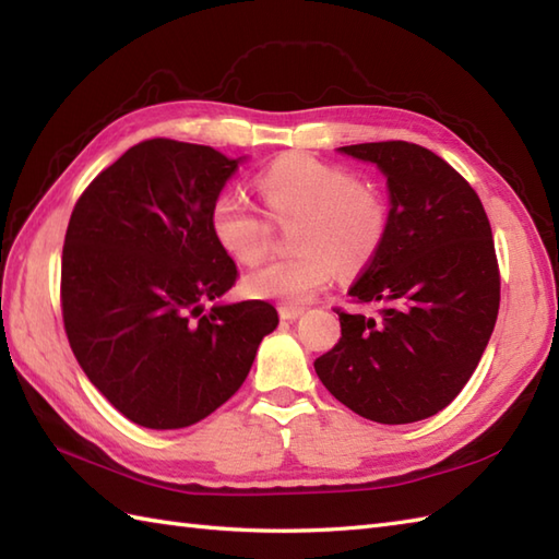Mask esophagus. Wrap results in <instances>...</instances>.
<instances>
[{"label":"esophagus","instance_id":"esophagus-1","mask_svg":"<svg viewBox=\"0 0 559 559\" xmlns=\"http://www.w3.org/2000/svg\"><path fill=\"white\" fill-rule=\"evenodd\" d=\"M302 312H305L302 307H286V305L278 307V314L281 319H286V322H293V319H298Z\"/></svg>","mask_w":559,"mask_h":559}]
</instances>
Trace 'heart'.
<instances>
[{
	"label": "heart",
	"instance_id": "b5f03b06",
	"mask_svg": "<svg viewBox=\"0 0 559 559\" xmlns=\"http://www.w3.org/2000/svg\"><path fill=\"white\" fill-rule=\"evenodd\" d=\"M257 185L276 221H293V254L266 261L245 276L259 300L302 305L341 273H358L379 254L389 233V204L374 185L307 153H288L259 173ZM225 254L254 264L269 247V223L240 189H223L209 213Z\"/></svg>",
	"mask_w": 559,
	"mask_h": 559
}]
</instances>
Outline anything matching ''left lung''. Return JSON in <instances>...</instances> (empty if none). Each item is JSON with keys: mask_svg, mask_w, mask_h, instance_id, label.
I'll use <instances>...</instances> for the list:
<instances>
[{"mask_svg": "<svg viewBox=\"0 0 559 559\" xmlns=\"http://www.w3.org/2000/svg\"><path fill=\"white\" fill-rule=\"evenodd\" d=\"M374 163L389 187V233L353 283L377 317L341 319L317 377L367 420L406 425L447 408L466 386L500 310L490 221L478 194L432 151L408 141L341 146Z\"/></svg>", "mask_w": 559, "mask_h": 559, "instance_id": "8db88e82", "label": "left lung"}]
</instances>
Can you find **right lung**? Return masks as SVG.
Here are the masks:
<instances>
[{"label":"right lung","mask_w":559,"mask_h":559,"mask_svg":"<svg viewBox=\"0 0 559 559\" xmlns=\"http://www.w3.org/2000/svg\"><path fill=\"white\" fill-rule=\"evenodd\" d=\"M240 163L211 146L148 139L105 168L71 211L62 249L69 346L91 384L141 427L204 420L242 386L261 338L278 326L269 302H218L237 266L209 213Z\"/></svg>","instance_id":"obj_1"}]
</instances>
